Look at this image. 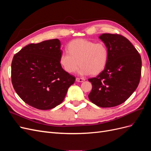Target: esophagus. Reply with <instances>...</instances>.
Wrapping results in <instances>:
<instances>
[{
	"label": "esophagus",
	"instance_id": "34e87169",
	"mask_svg": "<svg viewBox=\"0 0 151 151\" xmlns=\"http://www.w3.org/2000/svg\"><path fill=\"white\" fill-rule=\"evenodd\" d=\"M76 81L77 82H79V83H83V82H84L85 81V79H84V78H76Z\"/></svg>",
	"mask_w": 151,
	"mask_h": 151
}]
</instances>
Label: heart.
I'll use <instances>...</instances> for the list:
<instances>
[{"label":"heart","instance_id":"obj_1","mask_svg":"<svg viewBox=\"0 0 151 151\" xmlns=\"http://www.w3.org/2000/svg\"><path fill=\"white\" fill-rule=\"evenodd\" d=\"M68 50L59 57L60 65L68 73L75 72L81 65L78 72L80 75H98L107 65L108 50L103 43L76 39L68 43Z\"/></svg>","mask_w":151,"mask_h":151}]
</instances>
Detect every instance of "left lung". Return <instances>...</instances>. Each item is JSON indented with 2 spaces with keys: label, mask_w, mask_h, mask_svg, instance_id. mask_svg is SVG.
I'll return each mask as SVG.
<instances>
[{
  "label": "left lung",
  "mask_w": 151,
  "mask_h": 151,
  "mask_svg": "<svg viewBox=\"0 0 151 151\" xmlns=\"http://www.w3.org/2000/svg\"><path fill=\"white\" fill-rule=\"evenodd\" d=\"M99 38L108 50V60L102 72L88 79L93 86L88 97L99 107L116 106L125 102L137 88L141 76V57L124 36L103 33Z\"/></svg>",
  "instance_id": "left-lung-1"
}]
</instances>
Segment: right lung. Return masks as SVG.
Returning <instances> with one entry per match:
<instances>
[{
  "mask_svg": "<svg viewBox=\"0 0 151 151\" xmlns=\"http://www.w3.org/2000/svg\"><path fill=\"white\" fill-rule=\"evenodd\" d=\"M58 39L31 43L14 56L12 83L18 96L29 106L42 110L62 103L75 77L59 63L62 53Z\"/></svg>",
  "mask_w": 151,
  "mask_h": 151,
  "instance_id": "right-lung-1",
  "label": "right lung"
}]
</instances>
